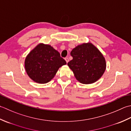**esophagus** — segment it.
I'll list each match as a JSON object with an SVG mask.
<instances>
[{
  "instance_id": "obj_1",
  "label": "esophagus",
  "mask_w": 131,
  "mask_h": 131,
  "mask_svg": "<svg viewBox=\"0 0 131 131\" xmlns=\"http://www.w3.org/2000/svg\"><path fill=\"white\" fill-rule=\"evenodd\" d=\"M65 60L66 61L67 63H68V62H69V59H68V58H65Z\"/></svg>"
}]
</instances>
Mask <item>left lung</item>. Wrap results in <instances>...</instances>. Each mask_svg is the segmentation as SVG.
Listing matches in <instances>:
<instances>
[{"label":"left lung","mask_w":131,"mask_h":131,"mask_svg":"<svg viewBox=\"0 0 131 131\" xmlns=\"http://www.w3.org/2000/svg\"><path fill=\"white\" fill-rule=\"evenodd\" d=\"M73 59L68 66L77 80L82 84L94 83L100 79L106 68V60L97 47L91 43L78 45L72 50Z\"/></svg>","instance_id":"1"}]
</instances>
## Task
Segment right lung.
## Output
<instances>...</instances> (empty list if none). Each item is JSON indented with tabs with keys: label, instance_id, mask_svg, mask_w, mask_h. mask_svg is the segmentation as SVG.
<instances>
[{
	"label": "right lung",
	"instance_id": "obj_1",
	"mask_svg": "<svg viewBox=\"0 0 131 131\" xmlns=\"http://www.w3.org/2000/svg\"><path fill=\"white\" fill-rule=\"evenodd\" d=\"M66 64L58 51L49 45L39 43L26 56L25 68L32 80L45 84L54 78L59 68Z\"/></svg>",
	"mask_w": 131,
	"mask_h": 131
}]
</instances>
